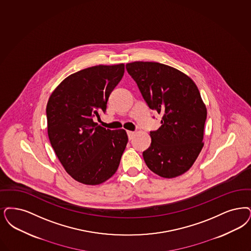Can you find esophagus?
Here are the masks:
<instances>
[{
	"label": "esophagus",
	"mask_w": 251,
	"mask_h": 251,
	"mask_svg": "<svg viewBox=\"0 0 251 251\" xmlns=\"http://www.w3.org/2000/svg\"><path fill=\"white\" fill-rule=\"evenodd\" d=\"M127 134H128V137H129V139L131 140V139L133 138V136L135 135V132H134V131H130V130H128V131H127Z\"/></svg>",
	"instance_id": "1"
}]
</instances>
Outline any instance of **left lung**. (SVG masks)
Returning a JSON list of instances; mask_svg holds the SVG:
<instances>
[{
    "label": "left lung",
    "instance_id": "left-lung-1",
    "mask_svg": "<svg viewBox=\"0 0 251 251\" xmlns=\"http://www.w3.org/2000/svg\"><path fill=\"white\" fill-rule=\"evenodd\" d=\"M151 110L162 114L161 126L151 130V147L143 152L146 164L161 177L189 170L202 149L206 108L195 83L165 64L134 61L126 64Z\"/></svg>",
    "mask_w": 251,
    "mask_h": 251
}]
</instances>
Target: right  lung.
<instances>
[{"label": "right lung", "instance_id": "add662e5", "mask_svg": "<svg viewBox=\"0 0 251 251\" xmlns=\"http://www.w3.org/2000/svg\"><path fill=\"white\" fill-rule=\"evenodd\" d=\"M124 75V64L97 65L66 77L47 105L51 146L75 180L99 185L117 172L128 143L125 130H111L93 121L106 111L111 92Z\"/></svg>", "mask_w": 251, "mask_h": 251}]
</instances>
